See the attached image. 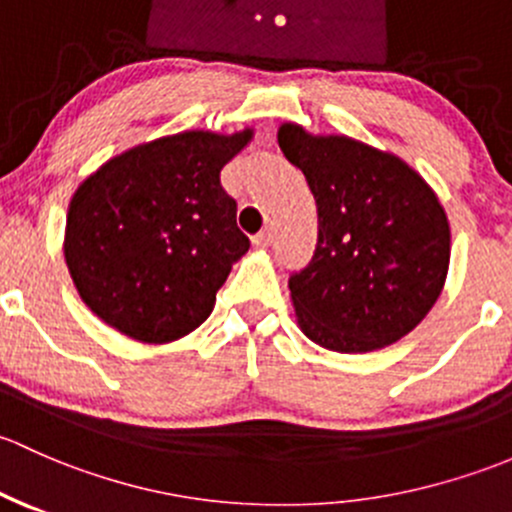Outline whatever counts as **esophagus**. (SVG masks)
<instances>
[{"label":"esophagus","mask_w":512,"mask_h":512,"mask_svg":"<svg viewBox=\"0 0 512 512\" xmlns=\"http://www.w3.org/2000/svg\"><path fill=\"white\" fill-rule=\"evenodd\" d=\"M268 244H271V231H261V234L254 236V246H258V249H266Z\"/></svg>","instance_id":"esophagus-1"}]
</instances>
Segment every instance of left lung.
Instances as JSON below:
<instances>
[{"mask_svg":"<svg viewBox=\"0 0 512 512\" xmlns=\"http://www.w3.org/2000/svg\"><path fill=\"white\" fill-rule=\"evenodd\" d=\"M278 145L308 179L318 244L288 278L300 330L335 352H372L412 333L444 288L451 231L439 199L409 165L350 138L300 125Z\"/></svg>","mask_w":512,"mask_h":512,"instance_id":"1","label":"left lung"}]
</instances>
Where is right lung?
Instances as JSON below:
<instances>
[{
    "label": "right lung",
    "instance_id": "add662e5",
    "mask_svg": "<svg viewBox=\"0 0 512 512\" xmlns=\"http://www.w3.org/2000/svg\"><path fill=\"white\" fill-rule=\"evenodd\" d=\"M251 130H207L138 145L76 189L66 263L88 308L140 342H170L207 320L231 263L249 251L221 167Z\"/></svg>",
    "mask_w": 512,
    "mask_h": 512
}]
</instances>
